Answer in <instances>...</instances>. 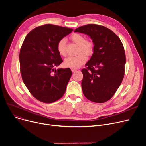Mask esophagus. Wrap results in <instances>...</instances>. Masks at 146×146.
<instances>
[{"label":"esophagus","mask_w":146,"mask_h":146,"mask_svg":"<svg viewBox=\"0 0 146 146\" xmlns=\"http://www.w3.org/2000/svg\"><path fill=\"white\" fill-rule=\"evenodd\" d=\"M71 70H72V72L73 73H74V72L77 71V70H76V69H75V68H72Z\"/></svg>","instance_id":"34e87169"}]
</instances>
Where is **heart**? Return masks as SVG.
<instances>
[{
  "instance_id": "1",
  "label": "heart",
  "mask_w": 146,
  "mask_h": 146,
  "mask_svg": "<svg viewBox=\"0 0 146 146\" xmlns=\"http://www.w3.org/2000/svg\"><path fill=\"white\" fill-rule=\"evenodd\" d=\"M71 40L76 44L79 45V52L82 51V52L79 53L76 56L68 57L64 60V64L67 67L78 68L86 62L87 60L86 55L90 56L92 54L94 50V44L93 42L86 40L85 36L78 33L72 34ZM57 49L60 56L63 57L66 56V40L65 38H63L59 41L57 44Z\"/></svg>"
}]
</instances>
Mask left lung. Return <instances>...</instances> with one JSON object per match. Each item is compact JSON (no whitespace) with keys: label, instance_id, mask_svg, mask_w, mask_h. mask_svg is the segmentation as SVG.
Listing matches in <instances>:
<instances>
[{"label":"left lung","instance_id":"obj_1","mask_svg":"<svg viewBox=\"0 0 146 146\" xmlns=\"http://www.w3.org/2000/svg\"><path fill=\"white\" fill-rule=\"evenodd\" d=\"M88 35L94 44L93 54L82 72L83 93L89 100L103 103L113 96L124 76L125 54L119 37L104 26L88 24L74 30Z\"/></svg>","mask_w":146,"mask_h":146}]
</instances>
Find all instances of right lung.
Returning a JSON list of instances; mask_svg holds the SVG:
<instances>
[{"instance_id": "add662e5", "label": "right lung", "mask_w": 146, "mask_h": 146, "mask_svg": "<svg viewBox=\"0 0 146 146\" xmlns=\"http://www.w3.org/2000/svg\"><path fill=\"white\" fill-rule=\"evenodd\" d=\"M73 29L46 24L28 34L19 53L22 78L30 93L45 103L63 96L72 72L69 68H55L63 62L57 51L60 40Z\"/></svg>"}]
</instances>
